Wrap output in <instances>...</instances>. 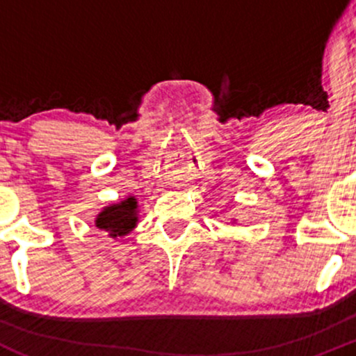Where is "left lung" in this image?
Listing matches in <instances>:
<instances>
[{"label":"left lung","instance_id":"1","mask_svg":"<svg viewBox=\"0 0 356 356\" xmlns=\"http://www.w3.org/2000/svg\"><path fill=\"white\" fill-rule=\"evenodd\" d=\"M232 222H236V220H232Z\"/></svg>","mask_w":356,"mask_h":356}]
</instances>
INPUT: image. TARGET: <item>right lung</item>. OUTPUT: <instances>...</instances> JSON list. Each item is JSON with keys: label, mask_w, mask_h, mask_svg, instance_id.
<instances>
[{"label": "right lung", "mask_w": 356, "mask_h": 356, "mask_svg": "<svg viewBox=\"0 0 356 356\" xmlns=\"http://www.w3.org/2000/svg\"><path fill=\"white\" fill-rule=\"evenodd\" d=\"M139 222V203L136 196H125L117 203H110L95 218L99 231L108 232V238H124L136 229Z\"/></svg>", "instance_id": "obj_1"}]
</instances>
